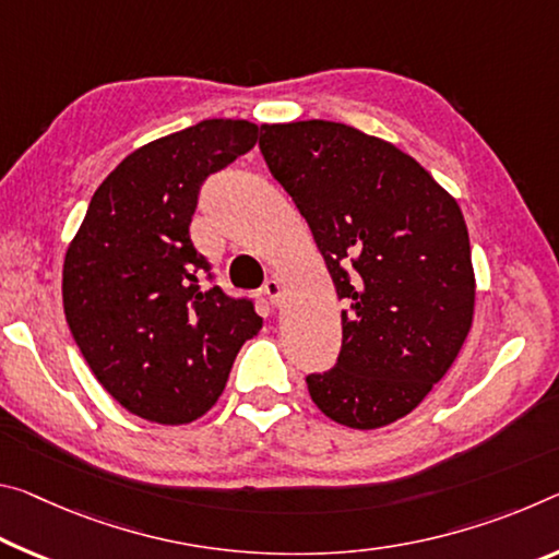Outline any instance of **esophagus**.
Masks as SVG:
<instances>
[{"label":"esophagus","mask_w":559,"mask_h":559,"mask_svg":"<svg viewBox=\"0 0 559 559\" xmlns=\"http://www.w3.org/2000/svg\"><path fill=\"white\" fill-rule=\"evenodd\" d=\"M263 294L269 296L273 304L281 306V300H283V283L278 278H269V281L263 283Z\"/></svg>","instance_id":"34e87169"}]
</instances>
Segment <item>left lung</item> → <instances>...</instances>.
I'll list each match as a JSON object with an SVG mask.
<instances>
[{"instance_id": "8db88e82", "label": "left lung", "mask_w": 559, "mask_h": 559, "mask_svg": "<svg viewBox=\"0 0 559 559\" xmlns=\"http://www.w3.org/2000/svg\"><path fill=\"white\" fill-rule=\"evenodd\" d=\"M259 146L350 304L338 362L308 376V393L345 428L391 425L423 403L471 333L463 211L413 156L345 123H263Z\"/></svg>"}]
</instances>
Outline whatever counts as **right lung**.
Listing matches in <instances>:
<instances>
[{
  "label": "right lung",
  "instance_id": "1",
  "mask_svg": "<svg viewBox=\"0 0 559 559\" xmlns=\"http://www.w3.org/2000/svg\"><path fill=\"white\" fill-rule=\"evenodd\" d=\"M255 141L251 121L206 119L136 148L96 189L67 248L69 331L104 391L139 418H201L261 331L251 300L201 286L211 265L189 236L201 183Z\"/></svg>",
  "mask_w": 559,
  "mask_h": 559
}]
</instances>
